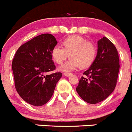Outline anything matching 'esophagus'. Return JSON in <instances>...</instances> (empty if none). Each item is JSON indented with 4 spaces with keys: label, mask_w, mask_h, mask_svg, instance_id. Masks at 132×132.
Listing matches in <instances>:
<instances>
[{
    "label": "esophagus",
    "mask_w": 132,
    "mask_h": 132,
    "mask_svg": "<svg viewBox=\"0 0 132 132\" xmlns=\"http://www.w3.org/2000/svg\"><path fill=\"white\" fill-rule=\"evenodd\" d=\"M64 75L66 77H70V76H72V73H64Z\"/></svg>",
    "instance_id": "esophagus-1"
}]
</instances>
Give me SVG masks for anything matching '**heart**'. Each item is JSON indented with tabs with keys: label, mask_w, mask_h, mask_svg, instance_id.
<instances>
[{
	"label": "heart",
	"mask_w": 132,
	"mask_h": 132,
	"mask_svg": "<svg viewBox=\"0 0 132 132\" xmlns=\"http://www.w3.org/2000/svg\"><path fill=\"white\" fill-rule=\"evenodd\" d=\"M62 48L53 47L51 57L58 64H62L68 56L70 59L60 68V70L70 72L80 67L85 69L93 64L97 56V49L93 43L87 41L79 35H72L62 42Z\"/></svg>",
	"instance_id": "heart-1"
}]
</instances>
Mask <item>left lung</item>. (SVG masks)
<instances>
[{"instance_id": "1", "label": "left lung", "mask_w": 132, "mask_h": 132, "mask_svg": "<svg viewBox=\"0 0 132 132\" xmlns=\"http://www.w3.org/2000/svg\"><path fill=\"white\" fill-rule=\"evenodd\" d=\"M95 62L79 81L76 91L89 104H97L107 98L114 90L120 69L118 51L109 39L103 37L97 41Z\"/></svg>"}]
</instances>
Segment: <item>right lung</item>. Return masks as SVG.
<instances>
[{
  "label": "right lung",
  "mask_w": 132,
  "mask_h": 132,
  "mask_svg": "<svg viewBox=\"0 0 132 132\" xmlns=\"http://www.w3.org/2000/svg\"><path fill=\"white\" fill-rule=\"evenodd\" d=\"M57 41L51 34H41L22 45L16 51L12 68L15 87L26 102L36 106L51 99L62 73L47 75L56 66L51 51Z\"/></svg>",
  "instance_id": "right-lung-1"
}]
</instances>
